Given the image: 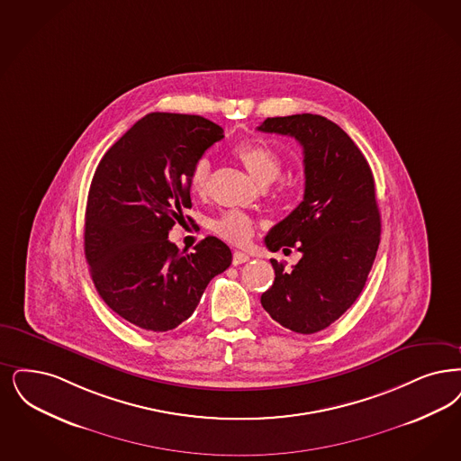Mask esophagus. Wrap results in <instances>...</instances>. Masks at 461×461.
Here are the masks:
<instances>
[{"label":"esophagus","mask_w":461,"mask_h":461,"mask_svg":"<svg viewBox=\"0 0 461 461\" xmlns=\"http://www.w3.org/2000/svg\"><path fill=\"white\" fill-rule=\"evenodd\" d=\"M247 260H250V258H249L245 252H233V264H235V266L243 264V262H247Z\"/></svg>","instance_id":"34e87169"}]
</instances>
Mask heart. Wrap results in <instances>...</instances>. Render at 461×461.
<instances>
[{
  "mask_svg": "<svg viewBox=\"0 0 461 461\" xmlns=\"http://www.w3.org/2000/svg\"><path fill=\"white\" fill-rule=\"evenodd\" d=\"M233 156L239 159L243 167L250 173V176L260 185L275 182L281 171V158L275 149L260 139H249L241 140L233 148ZM209 171L211 165L205 158L197 159L188 175V188L194 195H203L209 184ZM214 231L231 243H245L252 237L254 222L252 220L239 212L228 211L220 220L214 221Z\"/></svg>",
  "mask_w": 461,
  "mask_h": 461,
  "instance_id": "obj_1",
  "label": "heart"
}]
</instances>
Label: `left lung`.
Here are the masks:
<instances>
[{
    "label": "left lung",
    "mask_w": 461,
    "mask_h": 461,
    "mask_svg": "<svg viewBox=\"0 0 461 461\" xmlns=\"http://www.w3.org/2000/svg\"><path fill=\"white\" fill-rule=\"evenodd\" d=\"M258 130L294 137L305 166L303 201L266 237L271 252L296 247L302 258L292 271L271 258L276 277L260 303L283 328L313 334L366 286L381 240L374 176L348 133L321 114L267 118Z\"/></svg>",
    "instance_id": "obj_1"
}]
</instances>
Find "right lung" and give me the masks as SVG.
<instances>
[{"label": "right lung", "mask_w": 461, "mask_h": 461, "mask_svg": "<svg viewBox=\"0 0 461 461\" xmlns=\"http://www.w3.org/2000/svg\"><path fill=\"white\" fill-rule=\"evenodd\" d=\"M222 137L221 127L203 116L150 113L95 167L86 258L97 294L137 328L165 332L180 326L209 281L231 264L230 247L216 237H205L192 254L167 240L192 207V167Z\"/></svg>", "instance_id": "add662e5"}]
</instances>
